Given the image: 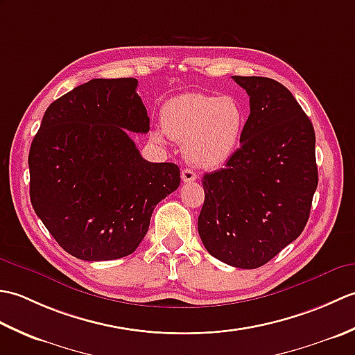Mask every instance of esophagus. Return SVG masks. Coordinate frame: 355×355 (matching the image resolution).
Returning a JSON list of instances; mask_svg holds the SVG:
<instances>
[{
	"instance_id": "obj_1",
	"label": "esophagus",
	"mask_w": 355,
	"mask_h": 355,
	"mask_svg": "<svg viewBox=\"0 0 355 355\" xmlns=\"http://www.w3.org/2000/svg\"><path fill=\"white\" fill-rule=\"evenodd\" d=\"M182 180L184 183H191L197 180V173H195L192 169H183L182 171Z\"/></svg>"
}]
</instances>
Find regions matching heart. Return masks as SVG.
I'll use <instances>...</instances> for the list:
<instances>
[{
	"label": "heart",
	"mask_w": 355,
	"mask_h": 355,
	"mask_svg": "<svg viewBox=\"0 0 355 355\" xmlns=\"http://www.w3.org/2000/svg\"><path fill=\"white\" fill-rule=\"evenodd\" d=\"M162 129L155 141L183 143L187 163L201 169L220 168L238 149L247 126L244 103L233 96L186 93L172 97L162 108Z\"/></svg>",
	"instance_id": "b5f03b06"
}]
</instances>
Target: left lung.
<instances>
[{"mask_svg": "<svg viewBox=\"0 0 355 355\" xmlns=\"http://www.w3.org/2000/svg\"><path fill=\"white\" fill-rule=\"evenodd\" d=\"M250 97L241 146L202 177L198 233L232 267L258 268L296 239L319 183L315 134L294 96L275 79L233 76Z\"/></svg>", "mask_w": 355, "mask_h": 355, "instance_id": "obj_1", "label": "left lung"}]
</instances>
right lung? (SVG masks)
I'll use <instances>...</instances> for the list:
<instances>
[{"mask_svg": "<svg viewBox=\"0 0 355 355\" xmlns=\"http://www.w3.org/2000/svg\"><path fill=\"white\" fill-rule=\"evenodd\" d=\"M137 85L122 78L73 88L45 111L30 146V201L78 259L131 254L154 207L180 186L178 166L145 160L127 132L149 131Z\"/></svg>", "mask_w": 355, "mask_h": 355, "instance_id": "1", "label": "right lung"}]
</instances>
